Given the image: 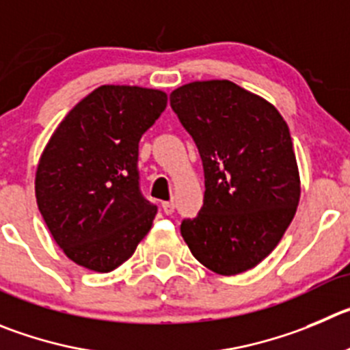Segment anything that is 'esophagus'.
I'll list each match as a JSON object with an SVG mask.
<instances>
[{
  "label": "esophagus",
  "mask_w": 350,
  "mask_h": 350,
  "mask_svg": "<svg viewBox=\"0 0 350 350\" xmlns=\"http://www.w3.org/2000/svg\"><path fill=\"white\" fill-rule=\"evenodd\" d=\"M162 211L167 215H171L174 212V202H162Z\"/></svg>",
  "instance_id": "obj_1"
}]
</instances>
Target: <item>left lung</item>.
I'll use <instances>...</instances> for the list:
<instances>
[{
	"instance_id": "8db88e82",
	"label": "left lung",
	"mask_w": 350,
	"mask_h": 350,
	"mask_svg": "<svg viewBox=\"0 0 350 350\" xmlns=\"http://www.w3.org/2000/svg\"><path fill=\"white\" fill-rule=\"evenodd\" d=\"M171 107L205 176L204 205L181 223L183 238L221 276L252 269L280 243L300 200L288 126L273 103L226 79L183 84Z\"/></svg>"
}]
</instances>
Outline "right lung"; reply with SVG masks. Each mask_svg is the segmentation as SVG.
Here are the masks:
<instances>
[{
	"label": "right lung",
	"mask_w": 350,
	"mask_h": 350,
	"mask_svg": "<svg viewBox=\"0 0 350 350\" xmlns=\"http://www.w3.org/2000/svg\"><path fill=\"white\" fill-rule=\"evenodd\" d=\"M165 107L164 91L105 84L64 117L42 150L38 208L79 266L113 271L152 228L157 207L139 193L138 143Z\"/></svg>",
	"instance_id": "add662e5"
}]
</instances>
